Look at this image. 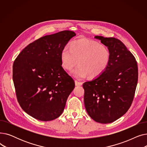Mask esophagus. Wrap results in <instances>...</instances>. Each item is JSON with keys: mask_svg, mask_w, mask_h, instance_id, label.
<instances>
[{"mask_svg": "<svg viewBox=\"0 0 147 147\" xmlns=\"http://www.w3.org/2000/svg\"><path fill=\"white\" fill-rule=\"evenodd\" d=\"M75 84H76V86H81V85H82V83L76 80L75 81Z\"/></svg>", "mask_w": 147, "mask_h": 147, "instance_id": "esophagus-1", "label": "esophagus"}]
</instances>
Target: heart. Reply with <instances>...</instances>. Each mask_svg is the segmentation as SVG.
Segmentation results:
<instances>
[{
    "instance_id": "heart-1",
    "label": "heart",
    "mask_w": 147,
    "mask_h": 147,
    "mask_svg": "<svg viewBox=\"0 0 147 147\" xmlns=\"http://www.w3.org/2000/svg\"><path fill=\"white\" fill-rule=\"evenodd\" d=\"M63 67L70 70L77 64H80L72 71L77 79H83L89 76L96 78L101 75L107 68L111 59L110 50L106 46L98 42L83 38L75 40L70 48L65 47L61 52Z\"/></svg>"
}]
</instances>
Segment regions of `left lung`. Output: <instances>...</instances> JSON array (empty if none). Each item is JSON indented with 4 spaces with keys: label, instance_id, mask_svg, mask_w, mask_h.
<instances>
[{
    "label": "left lung",
    "instance_id": "1",
    "mask_svg": "<svg viewBox=\"0 0 147 147\" xmlns=\"http://www.w3.org/2000/svg\"><path fill=\"white\" fill-rule=\"evenodd\" d=\"M109 48L111 59L106 70L91 81L84 82V103L89 116L107 124L124 115L134 98L138 79L135 58L120 40L96 36Z\"/></svg>",
    "mask_w": 147,
    "mask_h": 147
}]
</instances>
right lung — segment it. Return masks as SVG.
Listing matches in <instances>:
<instances>
[{
    "label": "right lung",
    "instance_id": "obj_1",
    "mask_svg": "<svg viewBox=\"0 0 147 147\" xmlns=\"http://www.w3.org/2000/svg\"><path fill=\"white\" fill-rule=\"evenodd\" d=\"M76 34L65 30L40 37L23 49L13 64V81L20 105L40 121L55 120L63 113L75 87L62 67L61 52Z\"/></svg>",
    "mask_w": 147,
    "mask_h": 147
}]
</instances>
